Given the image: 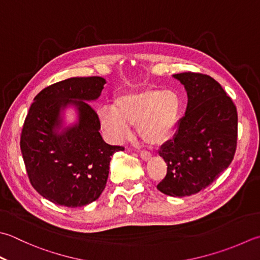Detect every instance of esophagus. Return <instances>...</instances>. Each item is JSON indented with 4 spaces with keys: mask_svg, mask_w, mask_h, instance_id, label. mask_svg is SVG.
Wrapping results in <instances>:
<instances>
[{
    "mask_svg": "<svg viewBox=\"0 0 260 260\" xmlns=\"http://www.w3.org/2000/svg\"><path fill=\"white\" fill-rule=\"evenodd\" d=\"M140 156L143 161H149L151 159V153H150V152H146V151H142L140 153Z\"/></svg>",
    "mask_w": 260,
    "mask_h": 260,
    "instance_id": "esophagus-1",
    "label": "esophagus"
}]
</instances>
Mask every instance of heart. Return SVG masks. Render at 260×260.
I'll return each instance as SVG.
<instances>
[{"label": "heart", "instance_id": "1", "mask_svg": "<svg viewBox=\"0 0 260 260\" xmlns=\"http://www.w3.org/2000/svg\"><path fill=\"white\" fill-rule=\"evenodd\" d=\"M181 111V100L175 91L149 89L117 96L113 109L104 107L98 111L100 126L110 141L119 143L136 125L137 134L144 143L157 145L176 126Z\"/></svg>", "mask_w": 260, "mask_h": 260}]
</instances>
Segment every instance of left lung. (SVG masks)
<instances>
[{"label":"left lung","mask_w":260,"mask_h":260,"mask_svg":"<svg viewBox=\"0 0 260 260\" xmlns=\"http://www.w3.org/2000/svg\"><path fill=\"white\" fill-rule=\"evenodd\" d=\"M174 78L188 103L176 134L159 151L167 168L157 189L172 197L194 195L230 166L237 149L238 114L232 99L210 75L185 72Z\"/></svg>","instance_id":"obj_1"}]
</instances>
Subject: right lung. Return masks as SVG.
Returning a JSON list of instances; mask_svg holds the SVG:
<instances>
[{
  "label": "right lung",
  "mask_w": 260,
  "mask_h": 260,
  "mask_svg": "<svg viewBox=\"0 0 260 260\" xmlns=\"http://www.w3.org/2000/svg\"><path fill=\"white\" fill-rule=\"evenodd\" d=\"M105 84L100 76L66 79L40 91L30 106L20 147L32 187L54 204L81 207L98 200L111 156L124 150L104 141L99 117L86 103L98 99ZM69 105L78 121L63 127L61 111Z\"/></svg>",
  "instance_id": "add662e5"
}]
</instances>
